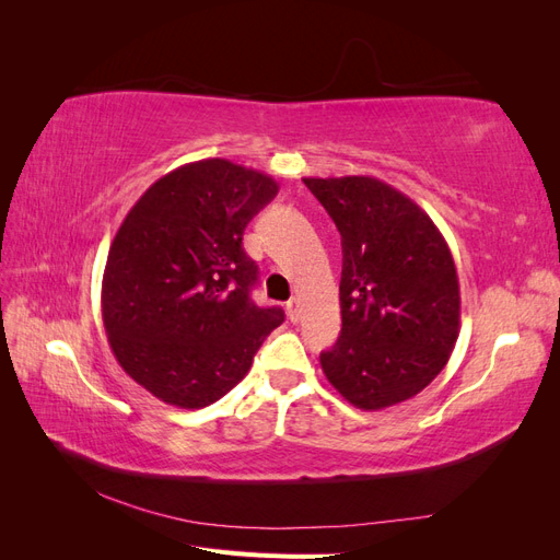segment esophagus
Listing matches in <instances>:
<instances>
[{
  "mask_svg": "<svg viewBox=\"0 0 560 560\" xmlns=\"http://www.w3.org/2000/svg\"><path fill=\"white\" fill-rule=\"evenodd\" d=\"M287 315H290L292 322H299V317H301V301L299 299L287 301Z\"/></svg>",
  "mask_w": 560,
  "mask_h": 560,
  "instance_id": "1",
  "label": "esophagus"
}]
</instances>
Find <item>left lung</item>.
<instances>
[{"label": "left lung", "instance_id": "1", "mask_svg": "<svg viewBox=\"0 0 560 560\" xmlns=\"http://www.w3.org/2000/svg\"><path fill=\"white\" fill-rule=\"evenodd\" d=\"M341 233V336L319 354L352 406L381 411L416 397L460 334V282L442 231L376 177H303Z\"/></svg>", "mask_w": 560, "mask_h": 560}]
</instances>
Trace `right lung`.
<instances>
[{"label":"right lung","mask_w":560,"mask_h":560,"mask_svg":"<svg viewBox=\"0 0 560 560\" xmlns=\"http://www.w3.org/2000/svg\"><path fill=\"white\" fill-rule=\"evenodd\" d=\"M278 182L226 159L175 167L118 226L103 276V322L116 362L156 399L202 409L238 385L282 308L249 299L257 264L249 219Z\"/></svg>","instance_id":"obj_1"}]
</instances>
